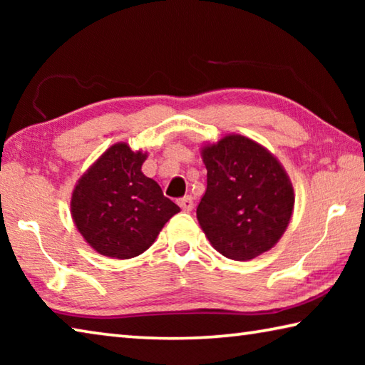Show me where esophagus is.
<instances>
[{"instance_id": "34e87169", "label": "esophagus", "mask_w": 365, "mask_h": 365, "mask_svg": "<svg viewBox=\"0 0 365 365\" xmlns=\"http://www.w3.org/2000/svg\"><path fill=\"white\" fill-rule=\"evenodd\" d=\"M178 206H180L185 212H190L191 209L195 207L193 197H191V196H183L182 200H178Z\"/></svg>"}]
</instances>
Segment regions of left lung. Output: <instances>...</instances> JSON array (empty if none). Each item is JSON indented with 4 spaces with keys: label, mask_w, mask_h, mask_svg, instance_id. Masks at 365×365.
Segmentation results:
<instances>
[{
    "label": "left lung",
    "mask_w": 365,
    "mask_h": 365,
    "mask_svg": "<svg viewBox=\"0 0 365 365\" xmlns=\"http://www.w3.org/2000/svg\"><path fill=\"white\" fill-rule=\"evenodd\" d=\"M207 188L196 217L209 243L233 261H251L279 243L292 220L294 190L280 160L240 133L201 146Z\"/></svg>",
    "instance_id": "8db88e82"
}]
</instances>
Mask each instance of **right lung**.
I'll return each instance as SVG.
<instances>
[{
  "instance_id": "add662e5",
  "label": "right lung",
  "mask_w": 365,
  "mask_h": 365,
  "mask_svg": "<svg viewBox=\"0 0 365 365\" xmlns=\"http://www.w3.org/2000/svg\"><path fill=\"white\" fill-rule=\"evenodd\" d=\"M146 151L125 141L109 146L71 196V215L86 245L113 259L140 256L156 242L172 215L180 212L156 180L141 172Z\"/></svg>"
}]
</instances>
